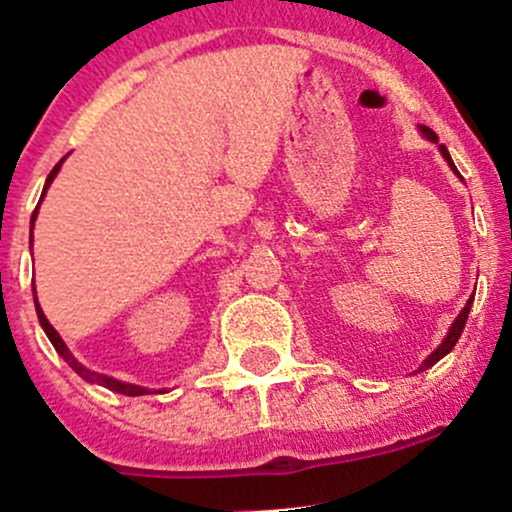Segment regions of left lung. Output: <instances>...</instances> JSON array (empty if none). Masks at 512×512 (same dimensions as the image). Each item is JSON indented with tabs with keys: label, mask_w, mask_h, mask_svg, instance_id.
Listing matches in <instances>:
<instances>
[{
	"label": "left lung",
	"mask_w": 512,
	"mask_h": 512,
	"mask_svg": "<svg viewBox=\"0 0 512 512\" xmlns=\"http://www.w3.org/2000/svg\"><path fill=\"white\" fill-rule=\"evenodd\" d=\"M420 132H423V135L428 137L430 142H438V135H435V132L430 130V127H425V124H423V127H420ZM440 152H443V157H445V160H448V165L453 167V170H455L453 160H450V152H448V147H445V145H440ZM455 172H458V170H455ZM458 175H460V172H458ZM473 295H475V292H473ZM470 305H473V297H470V300H468V305L463 307V312H460V315L455 317L453 327H450V332H448V337H445V340H443V345H440L438 350H435L433 355H430L428 360H425L423 365H420V370H425V367H433L435 362L440 360V357H445V355H448L450 350H453V347H455V342H458V337H460V332H463V327H465V320H468V315H470Z\"/></svg>",
	"instance_id": "obj_1"
}]
</instances>
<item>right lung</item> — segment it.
Here are the masks:
<instances>
[{"label": "right lung", "instance_id": "1", "mask_svg": "<svg viewBox=\"0 0 512 512\" xmlns=\"http://www.w3.org/2000/svg\"><path fill=\"white\" fill-rule=\"evenodd\" d=\"M62 162H64V160H59L57 165H54V170L49 172V177H47V185H44V192H47L49 182L54 180V175H57V172H59V167H62ZM44 192H42V195H44ZM34 217H37V210H34V215H32V225H34ZM34 307H37V317H39V322H42L44 332H47L49 342H52V345H54V350H57L59 355L64 357V360H67V365L72 367V370L77 372L79 377H84V380H87V382H99V385H104V388H107V390H112V393L132 395V398H135V395H145V393H147V388H137V385H130V382H119V380H114V377H107V375H97V372H92V370H87V367H84V365H79V362L74 360V355H72V352L67 350V345H64V342H62V337H59V332L54 330V327L49 325V320H47V317H44L42 307H39V302H37V292H34Z\"/></svg>", "mask_w": 512, "mask_h": 512}]
</instances>
